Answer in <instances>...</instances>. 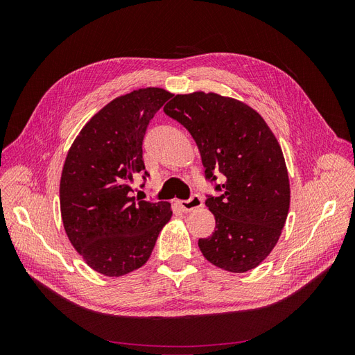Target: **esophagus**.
<instances>
[{
    "label": "esophagus",
    "mask_w": 355,
    "mask_h": 355,
    "mask_svg": "<svg viewBox=\"0 0 355 355\" xmlns=\"http://www.w3.org/2000/svg\"><path fill=\"white\" fill-rule=\"evenodd\" d=\"M179 206L184 211H192L202 206V198L198 194H192L188 200H180Z\"/></svg>",
    "instance_id": "obj_1"
}]
</instances>
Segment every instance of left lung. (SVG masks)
I'll use <instances>...</instances> for the list:
<instances>
[{
  "instance_id": "left-lung-1",
  "label": "left lung",
  "mask_w": 355,
  "mask_h": 355,
  "mask_svg": "<svg viewBox=\"0 0 355 355\" xmlns=\"http://www.w3.org/2000/svg\"><path fill=\"white\" fill-rule=\"evenodd\" d=\"M164 112L194 137L204 176L218 191L207 194L216 230L198 240L201 253L225 271L253 270L274 249L288 213V175L275 136L250 106L216 93L178 94Z\"/></svg>"
}]
</instances>
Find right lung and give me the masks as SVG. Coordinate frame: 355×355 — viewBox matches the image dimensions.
Returning <instances> with one entry per match:
<instances>
[{"label": "right lung", "mask_w": 355, "mask_h": 355, "mask_svg": "<svg viewBox=\"0 0 355 355\" xmlns=\"http://www.w3.org/2000/svg\"><path fill=\"white\" fill-rule=\"evenodd\" d=\"M171 96L149 87L114 99L84 125L67 155L63 227L75 250L103 275L141 268L171 218L168 202L133 194L135 179L142 176V188L149 178L142 149L146 128Z\"/></svg>", "instance_id": "add662e5"}]
</instances>
